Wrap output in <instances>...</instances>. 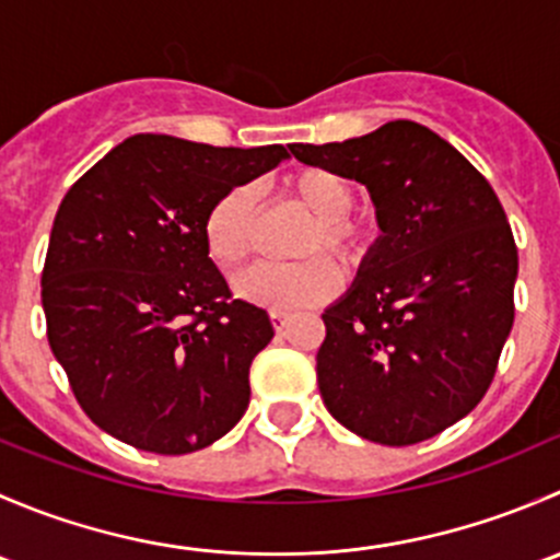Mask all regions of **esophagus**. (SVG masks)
I'll list each match as a JSON object with an SVG mask.
<instances>
[{
  "label": "esophagus",
  "mask_w": 560,
  "mask_h": 560,
  "mask_svg": "<svg viewBox=\"0 0 560 560\" xmlns=\"http://www.w3.org/2000/svg\"><path fill=\"white\" fill-rule=\"evenodd\" d=\"M270 322H273L276 332H281L287 325H290V314H287V312H270Z\"/></svg>",
  "instance_id": "esophagus-1"
}]
</instances>
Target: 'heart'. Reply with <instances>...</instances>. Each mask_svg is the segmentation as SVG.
<instances>
[{
	"mask_svg": "<svg viewBox=\"0 0 560 560\" xmlns=\"http://www.w3.org/2000/svg\"><path fill=\"white\" fill-rule=\"evenodd\" d=\"M287 191L314 213L316 222L301 244V262H259L235 276L233 290L241 301L270 312H295L332 298L341 287V270L325 252H336L358 265L369 252L371 228L352 217L354 186L327 167H303L287 178ZM257 219V189L238 184L219 195L202 219V241L208 257L222 268H235L248 257ZM319 253V258H312Z\"/></svg>",
	"mask_w": 560,
	"mask_h": 560,
	"instance_id": "heart-1",
	"label": "heart"
}]
</instances>
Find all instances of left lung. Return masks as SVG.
Here are the masks:
<instances>
[{
  "instance_id": "1",
  "label": "left lung",
  "mask_w": 560,
  "mask_h": 560,
  "mask_svg": "<svg viewBox=\"0 0 560 560\" xmlns=\"http://www.w3.org/2000/svg\"><path fill=\"white\" fill-rule=\"evenodd\" d=\"M290 151L363 184L382 230L347 295L322 314V400L369 442H425L482 400L515 322L504 208L460 151L417 121Z\"/></svg>"
}]
</instances>
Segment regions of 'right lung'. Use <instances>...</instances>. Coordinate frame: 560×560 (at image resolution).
Listing matches in <instances>:
<instances>
[{"label": "right lung", "mask_w": 560, "mask_h": 560, "mask_svg": "<svg viewBox=\"0 0 560 560\" xmlns=\"http://www.w3.org/2000/svg\"><path fill=\"white\" fill-rule=\"evenodd\" d=\"M287 156L284 145L132 135L65 195L43 268L48 343L81 409L113 439L186 455L244 417L248 369L273 325L230 295L202 219L219 195Z\"/></svg>", "instance_id": "right-lung-1"}]
</instances>
